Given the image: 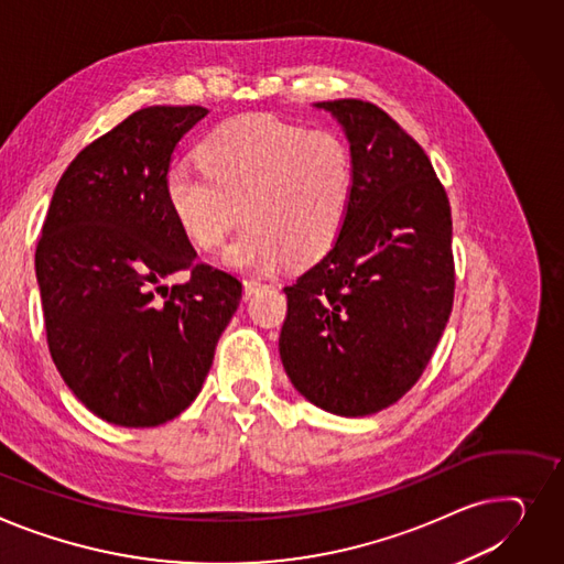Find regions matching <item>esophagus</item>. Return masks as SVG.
Returning a JSON list of instances; mask_svg holds the SVG:
<instances>
[{
	"label": "esophagus",
	"instance_id": "obj_1",
	"mask_svg": "<svg viewBox=\"0 0 564 564\" xmlns=\"http://www.w3.org/2000/svg\"><path fill=\"white\" fill-rule=\"evenodd\" d=\"M262 285H265V283H262V281H258V279H247L245 281V299H249L256 290H260Z\"/></svg>",
	"mask_w": 564,
	"mask_h": 564
}]
</instances>
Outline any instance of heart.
<instances>
[{
    "label": "heart",
    "instance_id": "obj_1",
    "mask_svg": "<svg viewBox=\"0 0 564 564\" xmlns=\"http://www.w3.org/2000/svg\"><path fill=\"white\" fill-rule=\"evenodd\" d=\"M202 170L172 165L167 208L197 249L224 245L236 224L249 227L224 253L234 270H272L281 260L311 262L340 236L354 197V156L333 131H306L270 116L215 129L199 147Z\"/></svg>",
    "mask_w": 564,
    "mask_h": 564
}]
</instances>
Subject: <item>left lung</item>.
<instances>
[{
    "mask_svg": "<svg viewBox=\"0 0 564 564\" xmlns=\"http://www.w3.org/2000/svg\"><path fill=\"white\" fill-rule=\"evenodd\" d=\"M343 124L354 197L328 253L283 288L279 351L292 386L343 417L397 403L452 315V206L420 142L360 99L317 101Z\"/></svg>",
    "mask_w": 564,
    "mask_h": 564,
    "instance_id": "1",
    "label": "left lung"
}]
</instances>
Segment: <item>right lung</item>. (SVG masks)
<instances>
[{"label":"right lung","instance_id":"obj_1","mask_svg":"<svg viewBox=\"0 0 564 564\" xmlns=\"http://www.w3.org/2000/svg\"><path fill=\"white\" fill-rule=\"evenodd\" d=\"M204 106L140 108L63 172L35 247L45 330L65 386L116 426H159L191 405L242 283L197 260L163 181ZM192 272L167 289L174 271Z\"/></svg>","mask_w":564,"mask_h":564}]
</instances>
